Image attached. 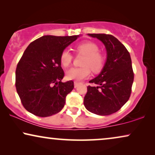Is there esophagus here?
Here are the masks:
<instances>
[{"mask_svg":"<svg viewBox=\"0 0 155 155\" xmlns=\"http://www.w3.org/2000/svg\"><path fill=\"white\" fill-rule=\"evenodd\" d=\"M80 84H81V82H78L77 81H75V82H74V87H75V88L78 87L79 86Z\"/></svg>","mask_w":155,"mask_h":155,"instance_id":"esophagus-1","label":"esophagus"}]
</instances>
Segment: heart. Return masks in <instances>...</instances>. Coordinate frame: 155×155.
Here are the masks:
<instances>
[{
  "instance_id": "obj_1",
  "label": "heart",
  "mask_w": 155,
  "mask_h": 155,
  "mask_svg": "<svg viewBox=\"0 0 155 155\" xmlns=\"http://www.w3.org/2000/svg\"><path fill=\"white\" fill-rule=\"evenodd\" d=\"M99 47L92 41H83L75 46L77 54L84 55L81 65L82 67L73 68L67 72L68 79L80 81L87 78L90 75V69L94 73L100 72L104 66L105 56L99 51ZM73 56L68 49H64L60 55V62L63 67L68 68L71 65Z\"/></svg>"
}]
</instances>
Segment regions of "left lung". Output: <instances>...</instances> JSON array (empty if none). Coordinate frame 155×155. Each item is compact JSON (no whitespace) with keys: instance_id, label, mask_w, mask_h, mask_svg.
<instances>
[{"instance_id":"left-lung-1","label":"left lung","mask_w":155,"mask_h":155,"mask_svg":"<svg viewBox=\"0 0 155 155\" xmlns=\"http://www.w3.org/2000/svg\"><path fill=\"white\" fill-rule=\"evenodd\" d=\"M103 42L107 59L101 73L90 80L97 87L87 86L84 105L89 111L107 116L120 109L130 98L134 73L128 51L115 37L106 34H88Z\"/></svg>"}]
</instances>
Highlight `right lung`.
Wrapping results in <instances>:
<instances>
[{
    "label": "right lung",
    "mask_w": 155,
    "mask_h": 155,
    "mask_svg": "<svg viewBox=\"0 0 155 155\" xmlns=\"http://www.w3.org/2000/svg\"><path fill=\"white\" fill-rule=\"evenodd\" d=\"M78 37L43 36L27 46L15 71L17 92L27 111L46 117L58 113L64 107L74 82H61L64 71L60 55Z\"/></svg>",
    "instance_id": "right-lung-1"
}]
</instances>
